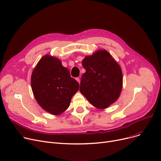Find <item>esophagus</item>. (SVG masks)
Returning a JSON list of instances; mask_svg holds the SVG:
<instances>
[{"label":"esophagus","instance_id":"obj_1","mask_svg":"<svg viewBox=\"0 0 161 161\" xmlns=\"http://www.w3.org/2000/svg\"><path fill=\"white\" fill-rule=\"evenodd\" d=\"M75 80H77V81H78L79 83H80V78H75Z\"/></svg>","mask_w":161,"mask_h":161}]
</instances>
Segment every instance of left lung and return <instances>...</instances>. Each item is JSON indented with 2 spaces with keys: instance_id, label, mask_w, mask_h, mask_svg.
<instances>
[{
  "instance_id": "left-lung-1",
  "label": "left lung",
  "mask_w": 161,
  "mask_h": 161,
  "mask_svg": "<svg viewBox=\"0 0 161 161\" xmlns=\"http://www.w3.org/2000/svg\"><path fill=\"white\" fill-rule=\"evenodd\" d=\"M86 72L80 91L94 106L104 109L119 98L123 85L121 67L106 50H99L82 61Z\"/></svg>"
}]
</instances>
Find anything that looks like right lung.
<instances>
[{"mask_svg":"<svg viewBox=\"0 0 161 161\" xmlns=\"http://www.w3.org/2000/svg\"><path fill=\"white\" fill-rule=\"evenodd\" d=\"M31 87L40 106L50 114L58 115L69 108L80 85L60 60L45 55L32 72Z\"/></svg>","mask_w":161,"mask_h":161,"instance_id":"obj_1","label":"right lung"}]
</instances>
